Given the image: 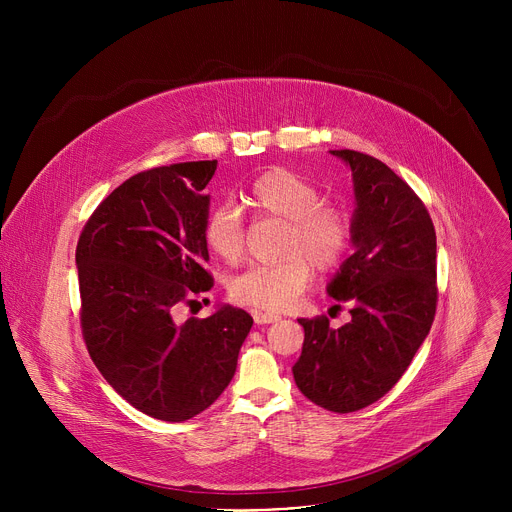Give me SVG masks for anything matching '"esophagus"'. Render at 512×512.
Masks as SVG:
<instances>
[{"label": "esophagus", "instance_id": "1", "mask_svg": "<svg viewBox=\"0 0 512 512\" xmlns=\"http://www.w3.org/2000/svg\"><path fill=\"white\" fill-rule=\"evenodd\" d=\"M253 318H255V322H257V324H273V322H279V320H281V316H277V314L259 312V310H255V312H253Z\"/></svg>", "mask_w": 512, "mask_h": 512}]
</instances>
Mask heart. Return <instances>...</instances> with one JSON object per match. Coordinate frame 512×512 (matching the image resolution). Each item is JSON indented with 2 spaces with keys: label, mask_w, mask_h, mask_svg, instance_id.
Instances as JSON below:
<instances>
[{
  "label": "heart",
  "mask_w": 512,
  "mask_h": 512,
  "mask_svg": "<svg viewBox=\"0 0 512 512\" xmlns=\"http://www.w3.org/2000/svg\"><path fill=\"white\" fill-rule=\"evenodd\" d=\"M243 202L257 216L285 221L279 245L283 259L237 275L229 294L235 302L263 312H285L308 289L312 267L328 273L346 257L352 243V218L342 206L322 202L314 182L287 168L259 174L243 192ZM202 235L206 247L221 261L229 265L243 261L247 231L233 206H216L206 216Z\"/></svg>",
  "instance_id": "heart-1"
}]
</instances>
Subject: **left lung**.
I'll return each instance as SVG.
<instances>
[{
    "label": "left lung",
    "instance_id": "8db88e82",
    "mask_svg": "<svg viewBox=\"0 0 512 512\" xmlns=\"http://www.w3.org/2000/svg\"><path fill=\"white\" fill-rule=\"evenodd\" d=\"M354 180V253L328 285L352 304V320L330 328L326 316L300 318L306 338L294 364L312 403L352 413L387 395L429 334L437 306L435 229L421 198L381 160L332 150ZM340 308V306H338Z\"/></svg>",
    "mask_w": 512,
    "mask_h": 512
}]
</instances>
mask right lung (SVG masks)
I'll list each match as a JSON object with an SVG mask.
<instances>
[{
  "label": "right lung",
  "mask_w": 512,
  "mask_h": 512,
  "mask_svg": "<svg viewBox=\"0 0 512 512\" xmlns=\"http://www.w3.org/2000/svg\"><path fill=\"white\" fill-rule=\"evenodd\" d=\"M216 160L139 172L89 216L79 237L81 330L105 381L135 409L186 421L229 387L253 318L223 306L176 322L180 304L212 287L204 269Z\"/></svg>",
  "instance_id": "1"
}]
</instances>
